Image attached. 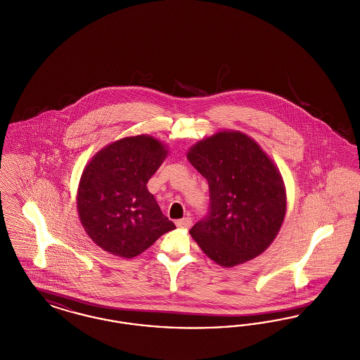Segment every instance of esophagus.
Here are the masks:
<instances>
[{
    "instance_id": "obj_1",
    "label": "esophagus",
    "mask_w": 360,
    "mask_h": 360,
    "mask_svg": "<svg viewBox=\"0 0 360 360\" xmlns=\"http://www.w3.org/2000/svg\"><path fill=\"white\" fill-rule=\"evenodd\" d=\"M175 224H176V226H179V228H190L191 224H193V220H191L190 217H185V219L176 220Z\"/></svg>"
}]
</instances>
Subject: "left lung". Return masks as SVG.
<instances>
[{
    "mask_svg": "<svg viewBox=\"0 0 360 360\" xmlns=\"http://www.w3.org/2000/svg\"><path fill=\"white\" fill-rule=\"evenodd\" d=\"M188 159L209 185V210L191 238L224 267L260 255L286 213L282 176L270 158L252 139L225 131L193 146Z\"/></svg>",
    "mask_w": 360,
    "mask_h": 360,
    "instance_id": "obj_1",
    "label": "left lung"
}]
</instances>
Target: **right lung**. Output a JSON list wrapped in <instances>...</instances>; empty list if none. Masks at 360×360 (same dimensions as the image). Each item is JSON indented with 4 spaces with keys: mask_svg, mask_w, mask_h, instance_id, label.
<instances>
[{
    "mask_svg": "<svg viewBox=\"0 0 360 360\" xmlns=\"http://www.w3.org/2000/svg\"><path fill=\"white\" fill-rule=\"evenodd\" d=\"M166 155L154 137H125L105 147L86 166L77 197L79 220L106 252L137 257L175 228L147 190Z\"/></svg>",
    "mask_w": 360,
    "mask_h": 360,
    "instance_id": "right-lung-1",
    "label": "right lung"
}]
</instances>
